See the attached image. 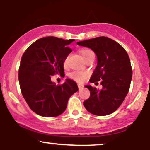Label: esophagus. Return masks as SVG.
I'll use <instances>...</instances> for the list:
<instances>
[{
	"mask_svg": "<svg viewBox=\"0 0 150 150\" xmlns=\"http://www.w3.org/2000/svg\"><path fill=\"white\" fill-rule=\"evenodd\" d=\"M77 86H78L79 89L83 88V87H84V85H81V84H78V85H77Z\"/></svg>",
	"mask_w": 150,
	"mask_h": 150,
	"instance_id": "esophagus-1",
	"label": "esophagus"
}]
</instances>
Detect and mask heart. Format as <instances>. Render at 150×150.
I'll use <instances>...</instances> for the list:
<instances>
[{
    "label": "heart",
    "instance_id": "obj_1",
    "mask_svg": "<svg viewBox=\"0 0 150 150\" xmlns=\"http://www.w3.org/2000/svg\"><path fill=\"white\" fill-rule=\"evenodd\" d=\"M80 53L82 54V57L84 58V59H85L87 56H89L90 54H92L93 51L92 50L88 49H83L80 51ZM68 65V58H66L63 61V65L64 66H67ZM70 77L72 78L73 80L77 81V82H83L84 80L87 78V76H88V73L87 72L84 71H74L73 73L70 74Z\"/></svg>",
    "mask_w": 150,
    "mask_h": 150
}]
</instances>
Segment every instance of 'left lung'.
Masks as SVG:
<instances>
[{"mask_svg": "<svg viewBox=\"0 0 150 150\" xmlns=\"http://www.w3.org/2000/svg\"><path fill=\"white\" fill-rule=\"evenodd\" d=\"M91 49L97 57V65L89 82L97 84L101 80L102 89L86 85L90 96L84 101L89 113L106 116L121 105L130 89L132 70L126 51L121 45L106 37H99L77 42Z\"/></svg>", "mask_w": 150, "mask_h": 150, "instance_id": "obj_1", "label": "left lung"}]
</instances>
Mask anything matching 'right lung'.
I'll use <instances>...</instances> for the list:
<instances>
[{
    "mask_svg": "<svg viewBox=\"0 0 150 150\" xmlns=\"http://www.w3.org/2000/svg\"><path fill=\"white\" fill-rule=\"evenodd\" d=\"M73 39L43 37L34 42L22 55L18 72L20 87L26 102L41 116L56 117L65 111L70 96L78 91L76 82L66 79L56 85L51 77L64 75L63 61L72 50Z\"/></svg>",
    "mask_w": 150,
    "mask_h": 150,
    "instance_id": "add662e5",
    "label": "right lung"
}]
</instances>
